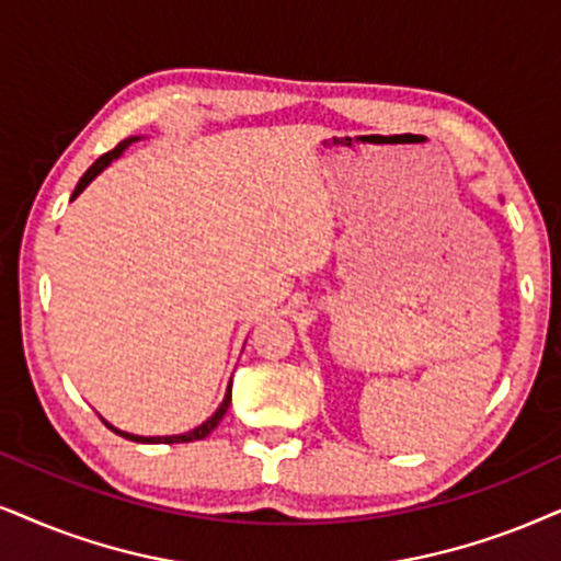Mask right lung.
Here are the masks:
<instances>
[{"label":"right lung","instance_id":"1","mask_svg":"<svg viewBox=\"0 0 561 561\" xmlns=\"http://www.w3.org/2000/svg\"><path fill=\"white\" fill-rule=\"evenodd\" d=\"M137 139H139V137L124 139V141H122V145H116V147H113V150H111V152H105V154H101V158H98L95 162H92V165L88 168V173H84V175H82V179H80V183H77V188L72 191V198H77V196H80V194H82V191L90 186V181H95V175H101V173H103V170H105V168H108L113 160H116V158H122V154H124V150H126V147H129V145H131V141H137ZM230 401H232V380H230L228 391H225V399H222V403H219V409L215 411V414H211V416H209V420H207V422H204V424H198V427H196V430H191V432H183V435H165V437H141V435H131V432L116 430V427H113V424H108V422H105V420H103V422H105V427H108L111 432H116V435H122V437H126V439H131V443H150V445H154V443H165V445H173V443H194V439H204V437H207V435H209V432H211V430H215L219 422H222V416H225V414H228V407H230Z\"/></svg>","mask_w":561,"mask_h":561}]
</instances>
